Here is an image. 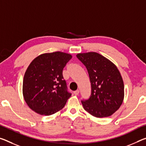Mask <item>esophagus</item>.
<instances>
[{"mask_svg": "<svg viewBox=\"0 0 146 146\" xmlns=\"http://www.w3.org/2000/svg\"><path fill=\"white\" fill-rule=\"evenodd\" d=\"M78 94H79V90H76V91L74 92V94L76 95V96H77V95H78Z\"/></svg>", "mask_w": 146, "mask_h": 146, "instance_id": "obj_1", "label": "esophagus"}]
</instances>
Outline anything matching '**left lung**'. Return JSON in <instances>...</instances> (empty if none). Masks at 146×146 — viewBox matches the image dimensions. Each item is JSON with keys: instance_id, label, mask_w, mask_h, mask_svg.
Wrapping results in <instances>:
<instances>
[{"instance_id": "1", "label": "left lung", "mask_w": 146, "mask_h": 146, "mask_svg": "<svg viewBox=\"0 0 146 146\" xmlns=\"http://www.w3.org/2000/svg\"><path fill=\"white\" fill-rule=\"evenodd\" d=\"M77 57L86 68L91 83V96L81 101L84 110L96 117L110 116L118 110L124 98L123 81L119 70L99 53H79Z\"/></svg>"}]
</instances>
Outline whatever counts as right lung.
<instances>
[{
  "label": "right lung",
  "instance_id": "right-lung-1",
  "mask_svg": "<svg viewBox=\"0 0 146 146\" xmlns=\"http://www.w3.org/2000/svg\"><path fill=\"white\" fill-rule=\"evenodd\" d=\"M72 56L62 52L45 53L33 60L25 73V101L38 114L50 115L64 107L71 94L64 79L63 69Z\"/></svg>",
  "mask_w": 146,
  "mask_h": 146
}]
</instances>
